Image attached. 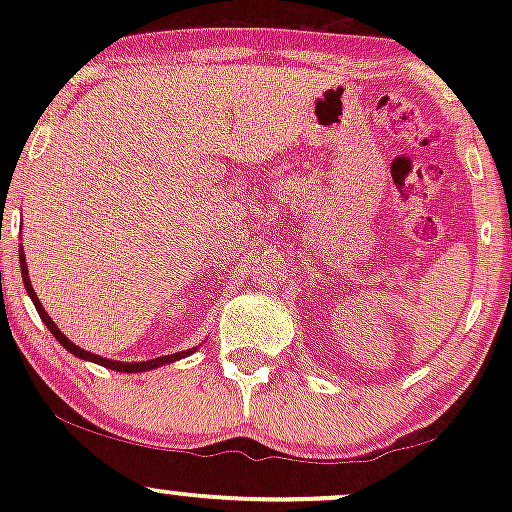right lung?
<instances>
[{
	"instance_id": "1",
	"label": "right lung",
	"mask_w": 512,
	"mask_h": 512,
	"mask_svg": "<svg viewBox=\"0 0 512 512\" xmlns=\"http://www.w3.org/2000/svg\"><path fill=\"white\" fill-rule=\"evenodd\" d=\"M19 262H21V276H23V284H26V291H28V296L33 298V305H35V310H38V315H40V320L45 322V327H48V330L52 332V337L57 339V342H60L64 349L67 351H72L74 356H79V358H84V361H93V363H101V366H105V368H110V370H120V373H142V370H151V368H158V366H163V363H173V361H178V358H182V356H187V351H178V354H170V356H161V358H151V361H142V363H122V361H108V358H101V356H96V354H91V351H84V349H79V346L76 344H72L69 342L67 337H64V334L57 330V325L55 322L50 320V315L45 313V308L43 305H40V301H38V296H35V291H33V286H31V281H28V269H26V257H23V252H19Z\"/></svg>"
}]
</instances>
